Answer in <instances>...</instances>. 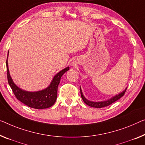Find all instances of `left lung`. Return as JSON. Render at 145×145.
Instances as JSON below:
<instances>
[{
	"instance_id": "left-lung-1",
	"label": "left lung",
	"mask_w": 145,
	"mask_h": 145,
	"mask_svg": "<svg viewBox=\"0 0 145 145\" xmlns=\"http://www.w3.org/2000/svg\"><path fill=\"white\" fill-rule=\"evenodd\" d=\"M127 88L124 90L122 92H121L120 94L116 95V96L113 97V98L110 99V100H108L107 101H100V102H94V101H90L89 100H86V99L85 98V96H83V93H82L81 89L80 88V92H81V98L83 99V100L84 102H85L86 105H88V106L92 107H96V108H101V107H107L108 105L112 104V103L115 102L116 101H117L118 100L124 96L125 92L126 91Z\"/></svg>"
}]
</instances>
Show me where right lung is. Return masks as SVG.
<instances>
[{
  "mask_svg": "<svg viewBox=\"0 0 145 145\" xmlns=\"http://www.w3.org/2000/svg\"><path fill=\"white\" fill-rule=\"evenodd\" d=\"M6 68H7L8 83L17 100L30 107L37 109H42L50 107L55 103L57 97L58 86L60 83V78L64 73L69 70L70 68L67 67L58 73L54 77L50 85L47 88L41 91L34 92L25 91L20 89L15 85L10 77L7 60H6Z\"/></svg>",
  "mask_w": 145,
  "mask_h": 145,
  "instance_id": "add662e5",
  "label": "right lung"
}]
</instances>
